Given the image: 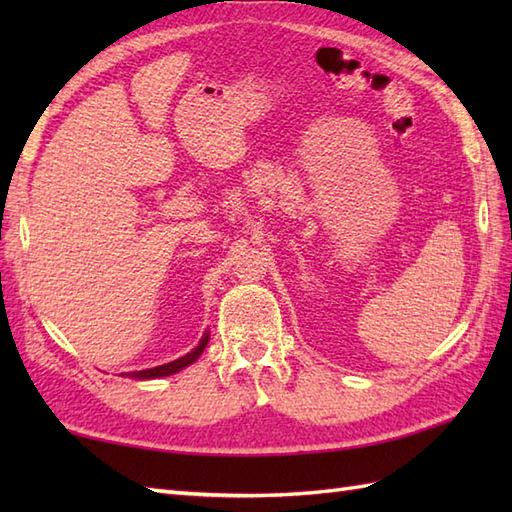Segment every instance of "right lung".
Instances as JSON below:
<instances>
[{
	"label": "right lung",
	"instance_id": "obj_1",
	"mask_svg": "<svg viewBox=\"0 0 512 512\" xmlns=\"http://www.w3.org/2000/svg\"><path fill=\"white\" fill-rule=\"evenodd\" d=\"M206 343H209V332H204L200 345L195 347V350H191L189 354H184L182 358H178V361H171V363H165V365H158V367H151V369H143V372H132V378H158V376H169V374H176L180 372L182 367L191 365L195 358H198L202 354V350L206 347Z\"/></svg>",
	"mask_w": 512,
	"mask_h": 512
}]
</instances>
